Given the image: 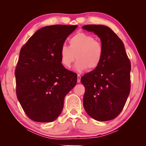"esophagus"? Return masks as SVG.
<instances>
[{
	"instance_id": "obj_1",
	"label": "esophagus",
	"mask_w": 146,
	"mask_h": 146,
	"mask_svg": "<svg viewBox=\"0 0 146 146\" xmlns=\"http://www.w3.org/2000/svg\"><path fill=\"white\" fill-rule=\"evenodd\" d=\"M80 79H81V76L80 74H78V79H77L78 83L80 82Z\"/></svg>"
}]
</instances>
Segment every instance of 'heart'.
Masks as SVG:
<instances>
[{
	"label": "heart",
	"instance_id": "obj_1",
	"mask_svg": "<svg viewBox=\"0 0 146 146\" xmlns=\"http://www.w3.org/2000/svg\"><path fill=\"white\" fill-rule=\"evenodd\" d=\"M70 46L63 44L60 50V62L70 68L75 60V70L82 72L87 68L94 70L98 66L103 57V46L94 37L85 33H78L69 40Z\"/></svg>",
	"mask_w": 146,
	"mask_h": 146
}]
</instances>
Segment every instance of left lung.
<instances>
[{
	"mask_svg": "<svg viewBox=\"0 0 146 146\" xmlns=\"http://www.w3.org/2000/svg\"><path fill=\"white\" fill-rule=\"evenodd\" d=\"M82 29L96 35L104 48L98 66L81 78L84 108L96 120H111L122 111L129 94L130 62L123 42L110 28L88 25Z\"/></svg>",
	"mask_w": 146,
	"mask_h": 146,
	"instance_id": "left-lung-1",
	"label": "left lung"
}]
</instances>
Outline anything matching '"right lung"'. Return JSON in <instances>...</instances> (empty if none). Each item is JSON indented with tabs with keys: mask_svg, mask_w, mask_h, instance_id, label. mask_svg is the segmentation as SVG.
Masks as SVG:
<instances>
[{
	"mask_svg": "<svg viewBox=\"0 0 146 146\" xmlns=\"http://www.w3.org/2000/svg\"><path fill=\"white\" fill-rule=\"evenodd\" d=\"M77 25H51L37 31L22 47L16 68L17 96L32 120L51 122L60 115L77 74L63 66L60 50Z\"/></svg>",
	"mask_w": 146,
	"mask_h": 146,
	"instance_id": "1",
	"label": "right lung"
}]
</instances>
